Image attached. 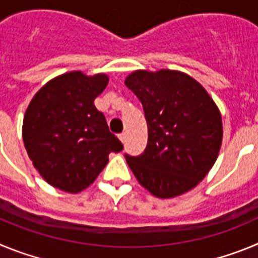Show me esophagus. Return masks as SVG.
<instances>
[{"label":"esophagus","mask_w":258,"mask_h":258,"mask_svg":"<svg viewBox=\"0 0 258 258\" xmlns=\"http://www.w3.org/2000/svg\"><path fill=\"white\" fill-rule=\"evenodd\" d=\"M118 138H120V141H121L122 143L126 142V133H120L118 134Z\"/></svg>","instance_id":"34e87169"}]
</instances>
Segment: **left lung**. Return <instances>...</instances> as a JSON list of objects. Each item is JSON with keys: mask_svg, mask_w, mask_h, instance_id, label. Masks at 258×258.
<instances>
[{"mask_svg": "<svg viewBox=\"0 0 258 258\" xmlns=\"http://www.w3.org/2000/svg\"><path fill=\"white\" fill-rule=\"evenodd\" d=\"M125 85L143 106L149 141L143 154H125L136 178L156 198L194 188L216 163L222 118L207 90L188 75L172 70H138Z\"/></svg>", "mask_w": 258, "mask_h": 258, "instance_id": "obj_1", "label": "left lung"}]
</instances>
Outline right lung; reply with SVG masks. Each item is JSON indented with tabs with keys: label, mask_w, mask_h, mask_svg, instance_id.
<instances>
[{
	"label": "right lung",
	"mask_w": 258,
	"mask_h": 258,
	"mask_svg": "<svg viewBox=\"0 0 258 258\" xmlns=\"http://www.w3.org/2000/svg\"><path fill=\"white\" fill-rule=\"evenodd\" d=\"M107 84L104 74L72 71L50 80L32 98L23 120V142L52 187L83 191L103 170L108 155L124 149L94 106Z\"/></svg>",
	"instance_id": "right-lung-1"
}]
</instances>
